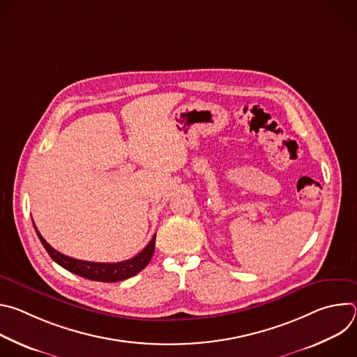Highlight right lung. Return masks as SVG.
<instances>
[{"mask_svg": "<svg viewBox=\"0 0 357 357\" xmlns=\"http://www.w3.org/2000/svg\"><path fill=\"white\" fill-rule=\"evenodd\" d=\"M33 227H35V231H36L42 245L45 247V250L47 251V254L52 257V260L55 263H58L65 270H68L76 275H80L83 278L91 280V281L117 282V281H123L130 277H134L135 274H138L148 266V263L152 259V254H154V250H155V236H154L152 237V240L145 245V248L130 260L120 261V263L83 261V260H76V259L68 257V256H65V254L56 251L54 247H50L46 243V240L40 236V233L38 231L35 225H33Z\"/></svg>", "mask_w": 357, "mask_h": 357, "instance_id": "right-lung-1", "label": "right lung"}]
</instances>
